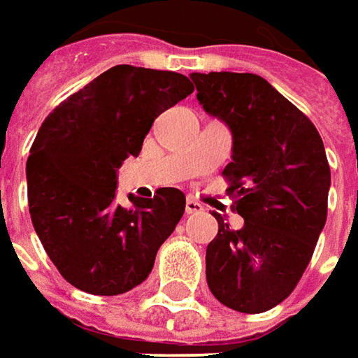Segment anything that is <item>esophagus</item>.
I'll use <instances>...</instances> for the list:
<instances>
[{
	"label": "esophagus",
	"instance_id": "34e87169",
	"mask_svg": "<svg viewBox=\"0 0 358 358\" xmlns=\"http://www.w3.org/2000/svg\"><path fill=\"white\" fill-rule=\"evenodd\" d=\"M203 210V205L195 201V199H187V203H185V213L187 215H196V213H201Z\"/></svg>",
	"mask_w": 358,
	"mask_h": 358
}]
</instances>
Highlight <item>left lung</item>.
<instances>
[{
  "instance_id": "8db88e82",
  "label": "left lung",
  "mask_w": 358,
  "mask_h": 358,
  "mask_svg": "<svg viewBox=\"0 0 358 358\" xmlns=\"http://www.w3.org/2000/svg\"><path fill=\"white\" fill-rule=\"evenodd\" d=\"M196 100L232 131L224 167L232 230L220 215L207 246V284L222 306L262 313L296 289L327 220L331 171L317 128L262 76L193 73Z\"/></svg>"
}]
</instances>
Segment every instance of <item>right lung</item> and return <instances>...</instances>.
<instances>
[{
  "label": "right lung",
  "mask_w": 358,
  "mask_h": 358,
  "mask_svg": "<svg viewBox=\"0 0 358 358\" xmlns=\"http://www.w3.org/2000/svg\"><path fill=\"white\" fill-rule=\"evenodd\" d=\"M195 90L185 74L117 64L45 117L27 159L29 213L74 287L117 296L150 275L185 213L179 189L116 205V169L138 157L153 120Z\"/></svg>",
  "instance_id": "add662e5"
}]
</instances>
